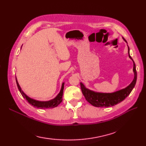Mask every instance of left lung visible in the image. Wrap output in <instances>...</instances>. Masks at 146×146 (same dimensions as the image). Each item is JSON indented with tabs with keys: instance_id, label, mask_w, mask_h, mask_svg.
Wrapping results in <instances>:
<instances>
[{
	"instance_id": "left-lung-1",
	"label": "left lung",
	"mask_w": 146,
	"mask_h": 146,
	"mask_svg": "<svg viewBox=\"0 0 146 146\" xmlns=\"http://www.w3.org/2000/svg\"><path fill=\"white\" fill-rule=\"evenodd\" d=\"M124 40L126 42L124 39ZM128 54L129 58L133 60L129 54V46ZM133 72L134 74V79L128 86L123 88V89L113 92V93H100V92H95L88 89L84 86V85L82 83L80 82L81 90L86 100L88 103H90L91 105L96 106V107H110V106H113L123 101L130 94L136 83L137 72L136 69V65H135L133 60Z\"/></svg>"
}]
</instances>
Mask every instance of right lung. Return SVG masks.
<instances>
[{
	"label": "right lung",
	"instance_id": "add662e5",
	"mask_svg": "<svg viewBox=\"0 0 146 146\" xmlns=\"http://www.w3.org/2000/svg\"><path fill=\"white\" fill-rule=\"evenodd\" d=\"M16 82L18 88L20 92V94H22L23 97L24 98H26V100L28 101L30 105L33 106L34 107H36L38 108H41V109H45V108H52L58 106L62 101V95H63V91H64V83H62L61 89L60 90V92L58 94V95L56 96V97L52 99L51 100L49 101H46V102H41V101H38L36 100H34V99H32L30 98L29 97L24 93V92L21 89V87L19 84V82L17 80L16 77Z\"/></svg>",
	"mask_w": 146,
	"mask_h": 146
}]
</instances>
